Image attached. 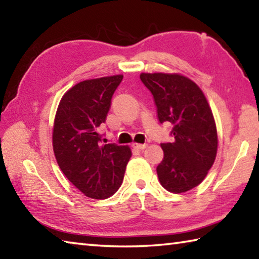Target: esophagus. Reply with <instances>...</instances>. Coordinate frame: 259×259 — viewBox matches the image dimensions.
I'll list each match as a JSON object with an SVG mask.
<instances>
[{
  "label": "esophagus",
  "instance_id": "34e87169",
  "mask_svg": "<svg viewBox=\"0 0 259 259\" xmlns=\"http://www.w3.org/2000/svg\"><path fill=\"white\" fill-rule=\"evenodd\" d=\"M133 147L136 148V150L143 151V150H145V148L147 147V144H137V143H134V144H133Z\"/></svg>",
  "mask_w": 259,
  "mask_h": 259
}]
</instances>
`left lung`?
<instances>
[{"instance_id":"obj_1","label":"left lung","mask_w":259,"mask_h":259,"mask_svg":"<svg viewBox=\"0 0 259 259\" xmlns=\"http://www.w3.org/2000/svg\"><path fill=\"white\" fill-rule=\"evenodd\" d=\"M140 80L153 95L160 123L170 122L172 143H161L163 160L156 172L166 191L183 193L207 176L217 153V130L200 88L179 74L142 73Z\"/></svg>"}]
</instances>
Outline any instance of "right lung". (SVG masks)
<instances>
[{"label":"right lung","mask_w":259,"mask_h":259,"mask_svg":"<svg viewBox=\"0 0 259 259\" xmlns=\"http://www.w3.org/2000/svg\"><path fill=\"white\" fill-rule=\"evenodd\" d=\"M122 78L114 75L77 83L57 109L52 135L56 160L68 181L91 199H106L119 190L131 157L128 146L102 145L98 134Z\"/></svg>","instance_id":"right-lung-1"}]
</instances>
